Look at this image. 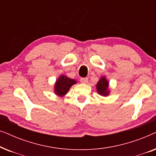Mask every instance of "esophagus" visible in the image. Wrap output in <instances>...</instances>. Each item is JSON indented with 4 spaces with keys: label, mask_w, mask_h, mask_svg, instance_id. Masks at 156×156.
Masks as SVG:
<instances>
[{
    "label": "esophagus",
    "mask_w": 156,
    "mask_h": 156,
    "mask_svg": "<svg viewBox=\"0 0 156 156\" xmlns=\"http://www.w3.org/2000/svg\"><path fill=\"white\" fill-rule=\"evenodd\" d=\"M80 82L83 83V84H87L88 82V78L87 77H84V78H81L80 79Z\"/></svg>",
    "instance_id": "1"
}]
</instances>
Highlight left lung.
Returning <instances> with one entry per match:
<instances>
[{
  "label": "left lung",
  "mask_w": 156,
  "mask_h": 156,
  "mask_svg": "<svg viewBox=\"0 0 156 156\" xmlns=\"http://www.w3.org/2000/svg\"><path fill=\"white\" fill-rule=\"evenodd\" d=\"M96 88L99 95L103 96V97H108L109 95V82L105 76H101L99 82L96 84Z\"/></svg>",
  "instance_id": "8db88e82"
}]
</instances>
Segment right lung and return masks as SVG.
Returning a JSON list of instances; mask_svg holds the SVG:
<instances>
[{
  "instance_id": "right-lung-1",
  "label": "right lung",
  "mask_w": 156,
  "mask_h": 156,
  "mask_svg": "<svg viewBox=\"0 0 156 156\" xmlns=\"http://www.w3.org/2000/svg\"><path fill=\"white\" fill-rule=\"evenodd\" d=\"M77 83L74 79L68 77L67 76L61 74L56 80L54 85V92L57 97H63L67 94L72 86Z\"/></svg>"
}]
</instances>
